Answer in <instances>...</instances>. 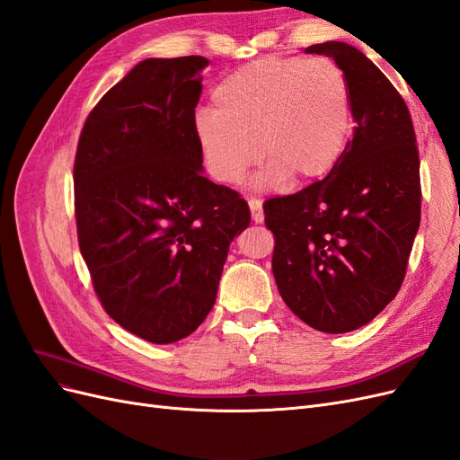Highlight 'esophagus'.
Returning <instances> with one entry per match:
<instances>
[{
    "mask_svg": "<svg viewBox=\"0 0 460 460\" xmlns=\"http://www.w3.org/2000/svg\"><path fill=\"white\" fill-rule=\"evenodd\" d=\"M247 203H249V208H252V218H253V222H257V225H261V222L264 220L262 201L257 199V198H252V199H247Z\"/></svg>",
    "mask_w": 460,
    "mask_h": 460,
    "instance_id": "obj_1",
    "label": "esophagus"
}]
</instances>
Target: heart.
<instances>
[{
  "mask_svg": "<svg viewBox=\"0 0 460 460\" xmlns=\"http://www.w3.org/2000/svg\"><path fill=\"white\" fill-rule=\"evenodd\" d=\"M193 132L207 172L238 184L267 159L261 182L314 180L341 159L351 132V97L341 66L328 58H264L218 82L213 111Z\"/></svg>",
  "mask_w": 460,
  "mask_h": 460,
  "instance_id": "b5f03b06",
  "label": "heart"
}]
</instances>
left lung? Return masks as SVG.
<instances>
[{
  "instance_id": "1",
  "label": "left lung",
  "mask_w": 460,
  "mask_h": 460,
  "mask_svg": "<svg viewBox=\"0 0 460 460\" xmlns=\"http://www.w3.org/2000/svg\"><path fill=\"white\" fill-rule=\"evenodd\" d=\"M305 51L330 55L345 73L353 140L324 180L264 201V225L291 313L343 333L368 324L405 280L420 226V157L405 100L363 51L345 41Z\"/></svg>"
}]
</instances>
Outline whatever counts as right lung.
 Wrapping results in <instances>:
<instances>
[{
    "label": "right lung",
    "mask_w": 460,
    "mask_h": 460,
    "mask_svg": "<svg viewBox=\"0 0 460 460\" xmlns=\"http://www.w3.org/2000/svg\"><path fill=\"white\" fill-rule=\"evenodd\" d=\"M199 55L137 63L90 111L75 157L78 247L105 313L172 343L213 309L230 242L249 226L240 193L203 176L193 132Z\"/></svg>",
    "instance_id": "add662e5"
}]
</instances>
